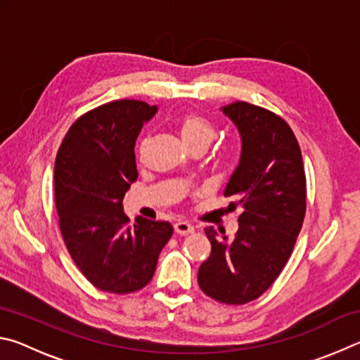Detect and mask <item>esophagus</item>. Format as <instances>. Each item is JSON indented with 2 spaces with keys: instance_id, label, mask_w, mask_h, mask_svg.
Listing matches in <instances>:
<instances>
[{
  "instance_id": "esophagus-1",
  "label": "esophagus",
  "mask_w": 360,
  "mask_h": 360,
  "mask_svg": "<svg viewBox=\"0 0 360 360\" xmlns=\"http://www.w3.org/2000/svg\"><path fill=\"white\" fill-rule=\"evenodd\" d=\"M193 225H191L188 222H186V221H179V222H176L174 224V231L178 235H181V236H184V235H188V233H193Z\"/></svg>"
}]
</instances>
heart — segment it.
Returning a JSON list of instances; mask_svg holds the SVG:
<instances>
[{
  "label": "heart",
  "mask_w": 360,
  "mask_h": 360,
  "mask_svg": "<svg viewBox=\"0 0 360 360\" xmlns=\"http://www.w3.org/2000/svg\"><path fill=\"white\" fill-rule=\"evenodd\" d=\"M179 129V135L182 143L186 144L187 149H193V148H202V149H208L211 143L214 141L216 138V129L211 122L205 117L202 114L197 112H188L184 114L179 119L178 124ZM149 139L143 138L138 144V155L143 157L146 148H148Z\"/></svg>",
  "instance_id": "heart-1"
}]
</instances>
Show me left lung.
<instances>
[{
  "label": "left lung",
  "instance_id": "obj_1",
  "mask_svg": "<svg viewBox=\"0 0 360 360\" xmlns=\"http://www.w3.org/2000/svg\"><path fill=\"white\" fill-rule=\"evenodd\" d=\"M241 136L240 163L225 187L231 210L241 206L238 231L208 227L211 254L198 268V285L225 304L259 298L292 254L307 211L303 158L288 122L265 108L235 101L222 108Z\"/></svg>",
  "mask_w": 360,
  "mask_h": 360
}]
</instances>
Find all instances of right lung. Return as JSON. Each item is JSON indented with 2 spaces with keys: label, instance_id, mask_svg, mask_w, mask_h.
<instances>
[{
  "label": "right lung",
  "instance_id": "1",
  "mask_svg": "<svg viewBox=\"0 0 360 360\" xmlns=\"http://www.w3.org/2000/svg\"><path fill=\"white\" fill-rule=\"evenodd\" d=\"M157 106L106 103L81 115L60 146L53 182L60 231L70 255L95 288L112 294L143 289L173 235L169 222L138 217L124 197L138 178L135 143Z\"/></svg>",
  "mask_w": 360,
  "mask_h": 360
}]
</instances>
